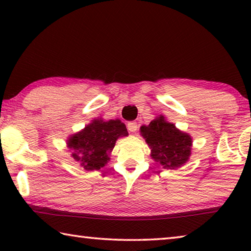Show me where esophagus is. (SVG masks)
<instances>
[{"instance_id": "obj_1", "label": "esophagus", "mask_w": 251, "mask_h": 251, "mask_svg": "<svg viewBox=\"0 0 251 251\" xmlns=\"http://www.w3.org/2000/svg\"><path fill=\"white\" fill-rule=\"evenodd\" d=\"M138 126H137V123L136 122H128L127 123V129H128L130 133H135L136 130H137Z\"/></svg>"}]
</instances>
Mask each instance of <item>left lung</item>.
Here are the masks:
<instances>
[{
	"mask_svg": "<svg viewBox=\"0 0 251 251\" xmlns=\"http://www.w3.org/2000/svg\"><path fill=\"white\" fill-rule=\"evenodd\" d=\"M141 135L151 148V157L166 169H177L189 160L193 138L178 129L163 115L157 116L148 125L141 126Z\"/></svg>",
	"mask_w": 251,
	"mask_h": 251,
	"instance_id": "obj_1",
	"label": "left lung"
}]
</instances>
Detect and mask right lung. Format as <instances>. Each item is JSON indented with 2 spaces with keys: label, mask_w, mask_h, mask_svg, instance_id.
<instances>
[{
  "label": "right lung",
  "mask_w": 251,
  "mask_h": 251,
  "mask_svg": "<svg viewBox=\"0 0 251 251\" xmlns=\"http://www.w3.org/2000/svg\"><path fill=\"white\" fill-rule=\"evenodd\" d=\"M128 131L121 120L104 121L100 117L67 137L66 145L71 156L86 172L100 171L109 161L116 141L125 137Z\"/></svg>",
  "instance_id": "obj_1"
}]
</instances>
